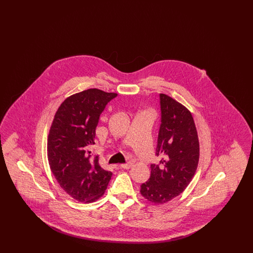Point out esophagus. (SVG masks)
Here are the masks:
<instances>
[{"label":"esophagus","mask_w":253,"mask_h":253,"mask_svg":"<svg viewBox=\"0 0 253 253\" xmlns=\"http://www.w3.org/2000/svg\"><path fill=\"white\" fill-rule=\"evenodd\" d=\"M132 166V162H128V163H125V164H121L119 167L121 169H130Z\"/></svg>","instance_id":"esophagus-1"}]
</instances>
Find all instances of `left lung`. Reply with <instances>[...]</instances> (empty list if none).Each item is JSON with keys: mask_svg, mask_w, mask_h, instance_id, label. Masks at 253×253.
Here are the masks:
<instances>
[{"mask_svg": "<svg viewBox=\"0 0 253 253\" xmlns=\"http://www.w3.org/2000/svg\"><path fill=\"white\" fill-rule=\"evenodd\" d=\"M160 126L151 176L140 186L147 200L164 204L178 196L193 179L199 160V141L191 112L165 94L159 95Z\"/></svg>", "mask_w": 253, "mask_h": 253, "instance_id": "8db88e82", "label": "left lung"}]
</instances>
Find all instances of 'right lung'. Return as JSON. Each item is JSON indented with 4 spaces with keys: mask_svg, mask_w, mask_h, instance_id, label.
I'll return each mask as SVG.
<instances>
[{
    "mask_svg": "<svg viewBox=\"0 0 253 253\" xmlns=\"http://www.w3.org/2000/svg\"><path fill=\"white\" fill-rule=\"evenodd\" d=\"M116 93L88 89L67 97L50 128L47 156L60 187L80 202H92L107 189L112 172L91 154L100 114Z\"/></svg>",
    "mask_w": 253,
    "mask_h": 253,
    "instance_id": "add662e5",
    "label": "right lung"
}]
</instances>
